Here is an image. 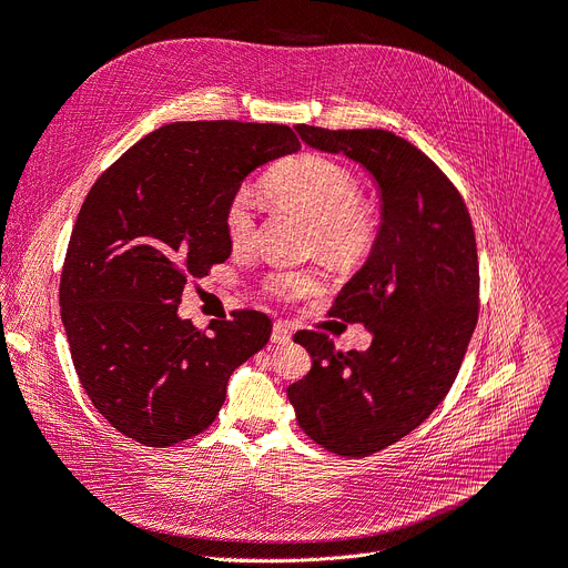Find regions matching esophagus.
I'll return each mask as SVG.
<instances>
[{"label":"esophagus","mask_w":568,"mask_h":568,"mask_svg":"<svg viewBox=\"0 0 568 568\" xmlns=\"http://www.w3.org/2000/svg\"><path fill=\"white\" fill-rule=\"evenodd\" d=\"M292 338V329L287 323H276L274 325V332H271V341L274 343H290Z\"/></svg>","instance_id":"esophagus-1"}]
</instances>
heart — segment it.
Here are the masks:
<instances>
[{
    "mask_svg": "<svg viewBox=\"0 0 568 568\" xmlns=\"http://www.w3.org/2000/svg\"><path fill=\"white\" fill-rule=\"evenodd\" d=\"M271 202L297 209L313 220V251L341 266H353L372 255L378 241V213L359 194L353 171L325 155L302 153L268 171L262 181ZM223 230L232 248H248L255 241V194L239 187L223 211ZM323 285L317 268H281L264 281L271 297L294 302Z\"/></svg>",
    "mask_w": 568,
    "mask_h": 568,
    "instance_id": "obj_1",
    "label": "heart"
}]
</instances>
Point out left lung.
I'll list each match as a JSON object with an SVG mask.
<instances>
[{"label":"left lung","mask_w":568,"mask_h":568,"mask_svg":"<svg viewBox=\"0 0 568 568\" xmlns=\"http://www.w3.org/2000/svg\"><path fill=\"white\" fill-rule=\"evenodd\" d=\"M294 130L317 151L364 164L381 187L378 241L329 308L374 341L343 353L323 332L297 334L313 366L287 387L311 440L341 457H368L420 427L459 374L480 308L474 223L453 181L406 139Z\"/></svg>","instance_id":"left-lung-1"}]
</instances>
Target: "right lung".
<instances>
[{
  "instance_id": "right-lung-1",
  "label": "right lung",
  "mask_w": 568,
  "mask_h": 568,
  "mask_svg": "<svg viewBox=\"0 0 568 568\" xmlns=\"http://www.w3.org/2000/svg\"><path fill=\"white\" fill-rule=\"evenodd\" d=\"M300 148L271 122H171L90 187L62 264L60 315L92 406L141 446L209 429L234 368L266 345L271 320L260 311H232L206 329L176 311L187 281L232 253L223 211L241 181Z\"/></svg>"
}]
</instances>
